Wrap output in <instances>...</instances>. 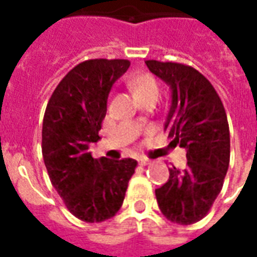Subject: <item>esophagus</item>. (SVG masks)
Listing matches in <instances>:
<instances>
[{"mask_svg":"<svg viewBox=\"0 0 257 257\" xmlns=\"http://www.w3.org/2000/svg\"><path fill=\"white\" fill-rule=\"evenodd\" d=\"M150 160L149 158H146V157H142V158H139V164L142 165V167H146V165H149L150 164Z\"/></svg>","mask_w":257,"mask_h":257,"instance_id":"obj_1","label":"esophagus"}]
</instances>
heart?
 <instances>
[{
	"label": "heart",
	"mask_w": 257,
	"mask_h": 257,
	"mask_svg": "<svg viewBox=\"0 0 257 257\" xmlns=\"http://www.w3.org/2000/svg\"><path fill=\"white\" fill-rule=\"evenodd\" d=\"M131 86L134 88V90L139 95V97H146V96L151 95H160V86L157 84V81L149 74H143L139 75L131 81Z\"/></svg>",
	"instance_id": "b5f03b06"
}]
</instances>
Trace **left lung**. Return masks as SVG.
<instances>
[{"instance_id":"left-lung-1","label":"left lung","mask_w":257,"mask_h":257,"mask_svg":"<svg viewBox=\"0 0 257 257\" xmlns=\"http://www.w3.org/2000/svg\"><path fill=\"white\" fill-rule=\"evenodd\" d=\"M151 73L171 89L165 129L175 146L186 149L187 165L172 167L156 190L162 215L178 224L201 220L220 193L230 164V129L220 97L195 68L147 60Z\"/></svg>"}]
</instances>
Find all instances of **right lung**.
<instances>
[{
  "instance_id": "right-lung-1",
  "label": "right lung",
  "mask_w": 257,
  "mask_h": 257,
  "mask_svg": "<svg viewBox=\"0 0 257 257\" xmlns=\"http://www.w3.org/2000/svg\"><path fill=\"white\" fill-rule=\"evenodd\" d=\"M123 59H92L70 70L53 90L42 122V157L51 183L79 220L117 213L138 162L93 158L112 85L129 68Z\"/></svg>"
}]
</instances>
